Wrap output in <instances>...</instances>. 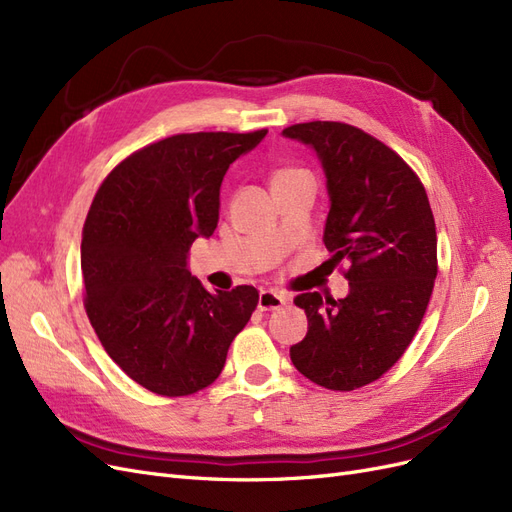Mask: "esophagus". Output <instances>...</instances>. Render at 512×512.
<instances>
[{
	"mask_svg": "<svg viewBox=\"0 0 512 512\" xmlns=\"http://www.w3.org/2000/svg\"><path fill=\"white\" fill-rule=\"evenodd\" d=\"M286 305V299L282 294H277L273 290H262L258 297V309L260 312H273V309H280Z\"/></svg>",
	"mask_w": 512,
	"mask_h": 512,
	"instance_id": "esophagus-1",
	"label": "esophagus"
}]
</instances>
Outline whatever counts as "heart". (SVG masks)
Instances as JSON below:
<instances>
[{
  "label": "heart",
  "instance_id": "1",
  "mask_svg": "<svg viewBox=\"0 0 512 512\" xmlns=\"http://www.w3.org/2000/svg\"><path fill=\"white\" fill-rule=\"evenodd\" d=\"M299 173H303V170H299V168H280V170H275L273 183H275V181H282V179H288V177H292V175H299Z\"/></svg>",
  "mask_w": 512,
  "mask_h": 512
}]
</instances>
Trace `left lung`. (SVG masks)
Masks as SVG:
<instances>
[{
    "instance_id": "8db88e82",
    "label": "left lung",
    "mask_w": 512,
    "mask_h": 512,
    "mask_svg": "<svg viewBox=\"0 0 512 512\" xmlns=\"http://www.w3.org/2000/svg\"><path fill=\"white\" fill-rule=\"evenodd\" d=\"M312 145L327 173L324 245L348 262L346 299L303 292L307 335L290 348L305 378L354 391L386 374L414 339L438 275V235L425 185L378 138L342 121L284 128Z\"/></svg>"
}]
</instances>
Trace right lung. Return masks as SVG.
<instances>
[{
	"mask_svg": "<svg viewBox=\"0 0 512 512\" xmlns=\"http://www.w3.org/2000/svg\"><path fill=\"white\" fill-rule=\"evenodd\" d=\"M267 130L162 138L121 160L83 226L85 312L108 356L162 397L207 389L258 305L254 286L211 294L185 256L211 237L228 166Z\"/></svg>",
	"mask_w": 512,
	"mask_h": 512,
	"instance_id": "1",
	"label": "right lung"
}]
</instances>
